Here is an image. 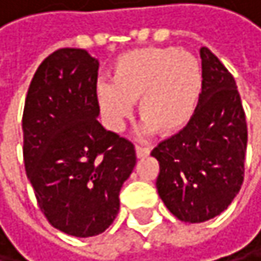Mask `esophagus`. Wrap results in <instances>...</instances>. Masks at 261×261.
<instances>
[{"instance_id":"esophagus-1","label":"esophagus","mask_w":261,"mask_h":261,"mask_svg":"<svg viewBox=\"0 0 261 261\" xmlns=\"http://www.w3.org/2000/svg\"><path fill=\"white\" fill-rule=\"evenodd\" d=\"M150 155V148L148 147H142V145H136V156L138 158H145Z\"/></svg>"}]
</instances>
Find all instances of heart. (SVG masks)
Here are the masks:
<instances>
[{"mask_svg":"<svg viewBox=\"0 0 261 261\" xmlns=\"http://www.w3.org/2000/svg\"><path fill=\"white\" fill-rule=\"evenodd\" d=\"M113 83L95 89L103 120L111 132H122L135 101L144 119L142 132L172 135L193 119L203 87L199 59L174 46H145L120 55L111 70Z\"/></svg>","mask_w":261,"mask_h":261,"instance_id":"heart-1","label":"heart"}]
</instances>
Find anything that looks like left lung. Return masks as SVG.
I'll use <instances>...</instances> for the list:
<instances>
[{
  "label": "left lung",
  "mask_w": 261,
  "mask_h": 261,
  "mask_svg": "<svg viewBox=\"0 0 261 261\" xmlns=\"http://www.w3.org/2000/svg\"><path fill=\"white\" fill-rule=\"evenodd\" d=\"M203 87L197 109L177 135L160 142L156 189L183 222H205L232 203L244 180L247 125L232 73L200 48Z\"/></svg>",
  "instance_id": "left-lung-1"
}]
</instances>
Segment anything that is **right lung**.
Returning <instances> with one entry per match:
<instances>
[{
  "label": "right lung",
  "instance_id": "obj_1",
  "mask_svg": "<svg viewBox=\"0 0 261 261\" xmlns=\"http://www.w3.org/2000/svg\"><path fill=\"white\" fill-rule=\"evenodd\" d=\"M98 61L61 48L37 68L23 111V158L37 203L61 232L87 238L113 224L135 145L97 120Z\"/></svg>",
  "mask_w": 261,
  "mask_h": 261
}]
</instances>
